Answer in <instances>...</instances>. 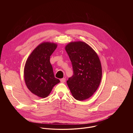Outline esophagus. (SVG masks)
Listing matches in <instances>:
<instances>
[{"label": "esophagus", "mask_w": 133, "mask_h": 133, "mask_svg": "<svg viewBox=\"0 0 133 133\" xmlns=\"http://www.w3.org/2000/svg\"><path fill=\"white\" fill-rule=\"evenodd\" d=\"M66 81V79L65 78H62L60 79V82L62 83H64Z\"/></svg>", "instance_id": "esophagus-1"}]
</instances>
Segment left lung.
<instances>
[{"mask_svg": "<svg viewBox=\"0 0 133 133\" xmlns=\"http://www.w3.org/2000/svg\"><path fill=\"white\" fill-rule=\"evenodd\" d=\"M72 62L74 74L66 81L73 97L83 101L96 91L102 78V67L97 54L82 41L69 43L65 47Z\"/></svg>", "mask_w": 133, "mask_h": 133, "instance_id": "left-lung-1", "label": "left lung"}]
</instances>
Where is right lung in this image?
<instances>
[{
    "label": "right lung",
    "instance_id": "obj_1",
    "mask_svg": "<svg viewBox=\"0 0 133 133\" xmlns=\"http://www.w3.org/2000/svg\"><path fill=\"white\" fill-rule=\"evenodd\" d=\"M54 42L39 44L28 58L24 68V79L30 91L40 98L48 97L60 80L55 77L50 56L57 48Z\"/></svg>",
    "mask_w": 133,
    "mask_h": 133
}]
</instances>
